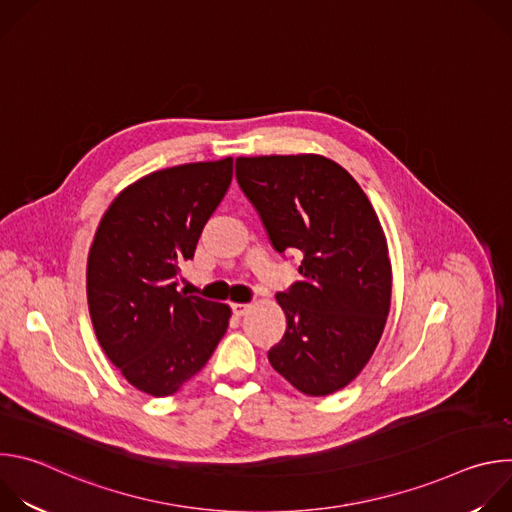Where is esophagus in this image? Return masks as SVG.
Instances as JSON below:
<instances>
[{
    "instance_id": "34e87169",
    "label": "esophagus",
    "mask_w": 512,
    "mask_h": 512,
    "mask_svg": "<svg viewBox=\"0 0 512 512\" xmlns=\"http://www.w3.org/2000/svg\"><path fill=\"white\" fill-rule=\"evenodd\" d=\"M231 308H233V312H235V316H245L249 310H251V304H231Z\"/></svg>"
}]
</instances>
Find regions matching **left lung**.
I'll return each instance as SVG.
<instances>
[{
	"mask_svg": "<svg viewBox=\"0 0 512 512\" xmlns=\"http://www.w3.org/2000/svg\"><path fill=\"white\" fill-rule=\"evenodd\" d=\"M235 170L271 245L304 255L302 281L275 296L287 328L267 358L300 393L332 395L371 360L387 324L393 273L379 216L318 154L237 158Z\"/></svg>",
	"mask_w": 512,
	"mask_h": 512,
	"instance_id": "obj_1",
	"label": "left lung"
}]
</instances>
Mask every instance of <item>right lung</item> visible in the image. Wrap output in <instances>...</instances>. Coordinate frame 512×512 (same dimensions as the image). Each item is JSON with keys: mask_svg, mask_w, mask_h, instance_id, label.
Wrapping results in <instances>:
<instances>
[{"mask_svg": "<svg viewBox=\"0 0 512 512\" xmlns=\"http://www.w3.org/2000/svg\"><path fill=\"white\" fill-rule=\"evenodd\" d=\"M231 178L233 158L152 172L123 188L97 227L89 314L103 352L137 391L174 395L229 328L227 304L176 287Z\"/></svg>", "mask_w": 512, "mask_h": 512, "instance_id": "1", "label": "right lung"}]
</instances>
